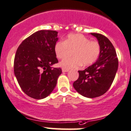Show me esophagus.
I'll use <instances>...</instances> for the list:
<instances>
[{
    "label": "esophagus",
    "mask_w": 131,
    "mask_h": 131,
    "mask_svg": "<svg viewBox=\"0 0 131 131\" xmlns=\"http://www.w3.org/2000/svg\"><path fill=\"white\" fill-rule=\"evenodd\" d=\"M62 71L63 72H68L69 70V69H64V68H62Z\"/></svg>",
    "instance_id": "34e87169"
}]
</instances>
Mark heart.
<instances>
[{"mask_svg": "<svg viewBox=\"0 0 131 131\" xmlns=\"http://www.w3.org/2000/svg\"><path fill=\"white\" fill-rule=\"evenodd\" d=\"M72 50V57L66 58L60 62L64 69L77 68L83 64L89 66L97 59L100 53V45L97 41H90L88 37L80 34H71L64 41H58L54 51L59 59H64Z\"/></svg>", "mask_w": 131, "mask_h": 131, "instance_id": "obj_1", "label": "heart"}]
</instances>
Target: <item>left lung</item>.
<instances>
[{"mask_svg":"<svg viewBox=\"0 0 131 131\" xmlns=\"http://www.w3.org/2000/svg\"><path fill=\"white\" fill-rule=\"evenodd\" d=\"M99 41V59L83 71H78L79 78L73 83L75 90L89 98L99 97L105 94L111 86L116 75L118 60L111 41L104 35L91 33Z\"/></svg>","mask_w":131,"mask_h":131,"instance_id":"8db88e82","label":"left lung"}]
</instances>
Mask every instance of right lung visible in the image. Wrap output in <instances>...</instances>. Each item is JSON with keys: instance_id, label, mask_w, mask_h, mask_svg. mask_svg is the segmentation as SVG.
Instances as JSON below:
<instances>
[{"instance_id": "add662e5", "label": "right lung", "mask_w": 131, "mask_h": 131, "mask_svg": "<svg viewBox=\"0 0 131 131\" xmlns=\"http://www.w3.org/2000/svg\"><path fill=\"white\" fill-rule=\"evenodd\" d=\"M58 32L41 30L23 40L16 50L14 72L25 94L36 99L48 96L55 89L62 69L53 68L59 62L54 47Z\"/></svg>"}]
</instances>
